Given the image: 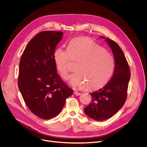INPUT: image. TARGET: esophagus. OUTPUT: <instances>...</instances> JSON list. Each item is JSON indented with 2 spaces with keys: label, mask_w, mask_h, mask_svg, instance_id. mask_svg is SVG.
Segmentation results:
<instances>
[{
  "label": "esophagus",
  "mask_w": 147,
  "mask_h": 147,
  "mask_svg": "<svg viewBox=\"0 0 147 147\" xmlns=\"http://www.w3.org/2000/svg\"><path fill=\"white\" fill-rule=\"evenodd\" d=\"M74 94L75 95H76V96H78V95H80L81 94L80 93V92H78V91H74Z\"/></svg>",
  "instance_id": "1"
}]
</instances>
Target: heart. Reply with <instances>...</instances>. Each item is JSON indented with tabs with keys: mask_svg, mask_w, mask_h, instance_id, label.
I'll return each instance as SVG.
<instances>
[{
	"mask_svg": "<svg viewBox=\"0 0 147 147\" xmlns=\"http://www.w3.org/2000/svg\"><path fill=\"white\" fill-rule=\"evenodd\" d=\"M56 67L63 80L71 71L69 62H78L76 72L69 77V83L74 88L86 87L95 89L105 85L115 67L113 55L92 40L85 38L73 39L67 49L59 47L54 52Z\"/></svg>",
	"mask_w": 147,
	"mask_h": 147,
	"instance_id": "1",
	"label": "heart"
}]
</instances>
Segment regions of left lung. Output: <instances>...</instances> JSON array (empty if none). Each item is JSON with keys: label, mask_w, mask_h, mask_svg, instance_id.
<instances>
[{"label": "left lung", "mask_w": 147, "mask_h": 147, "mask_svg": "<svg viewBox=\"0 0 147 147\" xmlns=\"http://www.w3.org/2000/svg\"><path fill=\"white\" fill-rule=\"evenodd\" d=\"M115 60V67L111 80L102 88L90 93L92 100L84 108L85 114L96 121L107 119L122 107L127 96L131 77L129 67L125 55L119 45L114 40L105 38Z\"/></svg>", "instance_id": "8db88e82"}]
</instances>
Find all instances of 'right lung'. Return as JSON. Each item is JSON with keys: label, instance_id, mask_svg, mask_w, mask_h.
Returning <instances> with one entry per match:
<instances>
[{"label": "right lung", "instance_id": "obj_1", "mask_svg": "<svg viewBox=\"0 0 147 147\" xmlns=\"http://www.w3.org/2000/svg\"><path fill=\"white\" fill-rule=\"evenodd\" d=\"M62 32H39L27 45L19 63L18 87L30 111L49 119L58 115L73 93L57 74L54 61Z\"/></svg>", "mask_w": 147, "mask_h": 147}]
</instances>
